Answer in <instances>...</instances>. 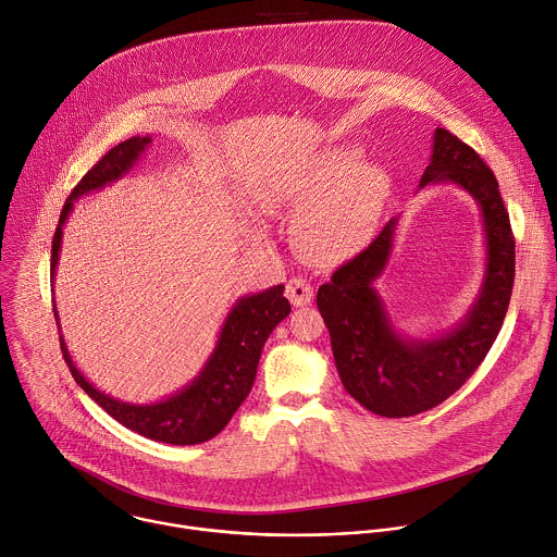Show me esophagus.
<instances>
[{"label": "esophagus", "instance_id": "esophagus-1", "mask_svg": "<svg viewBox=\"0 0 557 557\" xmlns=\"http://www.w3.org/2000/svg\"><path fill=\"white\" fill-rule=\"evenodd\" d=\"M286 297L295 308L308 306L312 301V286L301 277H290L286 282Z\"/></svg>", "mask_w": 557, "mask_h": 557}]
</instances>
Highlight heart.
I'll list each match as a JSON object with an SVG mask.
<instances>
[{"mask_svg":"<svg viewBox=\"0 0 557 557\" xmlns=\"http://www.w3.org/2000/svg\"><path fill=\"white\" fill-rule=\"evenodd\" d=\"M359 156L350 145L324 149L282 174L264 194V207L297 215V247L317 264H337L359 253L385 209L389 178ZM258 233L264 237L262 226Z\"/></svg>","mask_w":557,"mask_h":557,"instance_id":"1","label":"heart"}]
</instances>
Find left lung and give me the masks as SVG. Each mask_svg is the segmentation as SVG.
<instances>
[{"instance_id":"left-lung-1","label":"left lung","mask_w":557,"mask_h":557,"mask_svg":"<svg viewBox=\"0 0 557 557\" xmlns=\"http://www.w3.org/2000/svg\"><path fill=\"white\" fill-rule=\"evenodd\" d=\"M456 185L479 205L485 235V273L462 320L445 333L412 337L394 326L376 280L392 258L399 218L374 243L317 290V308L346 392L387 419L414 417L443 404L481 366L509 308L516 243L498 181L483 158L443 127L434 129L432 158L419 189Z\"/></svg>"}]
</instances>
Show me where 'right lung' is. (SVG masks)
Here are the masks:
<instances>
[{"mask_svg":"<svg viewBox=\"0 0 557 557\" xmlns=\"http://www.w3.org/2000/svg\"><path fill=\"white\" fill-rule=\"evenodd\" d=\"M151 136H132L116 147H112L101 161L82 178L72 194L67 196L59 224L52 237V262H50V277L54 286V273L61 253L63 240V226L74 209V202L101 191L108 185L125 178L140 158L145 156ZM54 290V288H52ZM290 312V304L284 297V284L271 286L267 290L237 297L231 306L228 314L224 317L218 342L213 352L205 361L202 370L178 392L165 396L161 401L153 404H127L119 401L114 396L101 392L86 379V374L76 368L61 335L59 312L54 306V320L59 329L63 359L74 376V381L86 389L92 401H97L112 419H116L127 430L170 445H198L215 434H220L231 417L243 406L249 396L262 348L273 333V329L286 320Z\"/></svg>","mask_w":557,"mask_h":557,"instance_id":"1","label":"right lung"}]
</instances>
